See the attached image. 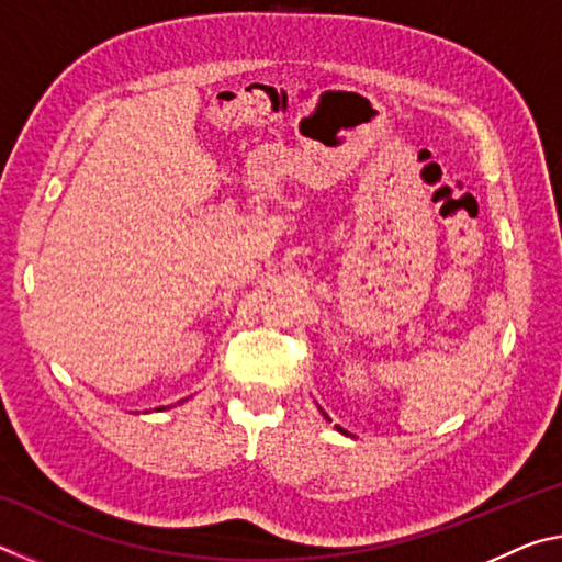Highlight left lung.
<instances>
[{
	"label": "left lung",
	"instance_id": "1",
	"mask_svg": "<svg viewBox=\"0 0 562 562\" xmlns=\"http://www.w3.org/2000/svg\"><path fill=\"white\" fill-rule=\"evenodd\" d=\"M337 429H339V426H337ZM339 431H345V429H339Z\"/></svg>",
	"mask_w": 562,
	"mask_h": 562
}]
</instances>
